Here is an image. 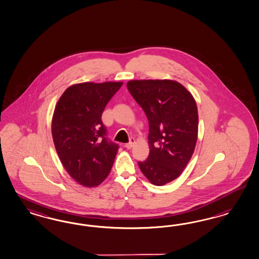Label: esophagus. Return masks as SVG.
<instances>
[{"mask_svg":"<svg viewBox=\"0 0 259 259\" xmlns=\"http://www.w3.org/2000/svg\"><path fill=\"white\" fill-rule=\"evenodd\" d=\"M134 143H135V139H134V137H132V138H130V142H128V143L125 144V148H126L127 150H130V149H132V148H133V146H134Z\"/></svg>","mask_w":259,"mask_h":259,"instance_id":"esophagus-1","label":"esophagus"}]
</instances>
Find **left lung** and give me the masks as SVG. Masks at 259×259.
I'll use <instances>...</instances> for the list:
<instances>
[{"label":"left lung","instance_id":"obj_1","mask_svg":"<svg viewBox=\"0 0 259 259\" xmlns=\"http://www.w3.org/2000/svg\"><path fill=\"white\" fill-rule=\"evenodd\" d=\"M127 90L149 121L150 153L138 166L154 185L180 177L194 153L198 108L191 93L175 80H131Z\"/></svg>","mask_w":259,"mask_h":259}]
</instances>
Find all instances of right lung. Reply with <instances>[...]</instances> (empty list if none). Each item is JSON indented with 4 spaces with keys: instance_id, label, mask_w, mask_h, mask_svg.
<instances>
[{
    "instance_id": "obj_1",
    "label": "right lung",
    "mask_w": 259,
    "mask_h": 259,
    "mask_svg": "<svg viewBox=\"0 0 259 259\" xmlns=\"http://www.w3.org/2000/svg\"><path fill=\"white\" fill-rule=\"evenodd\" d=\"M123 82H83L67 88L58 100L52 134L59 159L79 184L93 187L106 180L119 145L107 137L102 114Z\"/></svg>"
}]
</instances>
